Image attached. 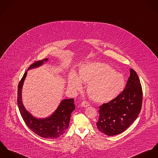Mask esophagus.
<instances>
[{"instance_id": "esophagus-1", "label": "esophagus", "mask_w": 158, "mask_h": 158, "mask_svg": "<svg viewBox=\"0 0 158 158\" xmlns=\"http://www.w3.org/2000/svg\"><path fill=\"white\" fill-rule=\"evenodd\" d=\"M81 106H82L83 107H87V106H89V102H88L87 101H84L82 102Z\"/></svg>"}]
</instances>
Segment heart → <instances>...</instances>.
<instances>
[{
  "label": "heart",
  "instance_id": "obj_1",
  "mask_svg": "<svg viewBox=\"0 0 158 158\" xmlns=\"http://www.w3.org/2000/svg\"><path fill=\"white\" fill-rule=\"evenodd\" d=\"M82 82L88 84V96L97 102H108L117 98L125 87L123 74L116 72L109 65L91 63L82 65L78 76L72 73L69 77V86L72 90L82 88Z\"/></svg>",
  "mask_w": 158,
  "mask_h": 158
}]
</instances>
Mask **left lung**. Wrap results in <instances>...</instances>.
<instances>
[{
    "label": "left lung",
    "mask_w": 158,
    "mask_h": 158,
    "mask_svg": "<svg viewBox=\"0 0 158 158\" xmlns=\"http://www.w3.org/2000/svg\"><path fill=\"white\" fill-rule=\"evenodd\" d=\"M142 89L135 71L130 69L125 89L115 99L99 106L98 130L108 136H114L127 130L139 114Z\"/></svg>",
    "instance_id": "8db88e82"
}]
</instances>
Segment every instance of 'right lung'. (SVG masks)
<instances>
[{"label": "right lung", "mask_w": 158, "mask_h": 158, "mask_svg": "<svg viewBox=\"0 0 158 158\" xmlns=\"http://www.w3.org/2000/svg\"><path fill=\"white\" fill-rule=\"evenodd\" d=\"M47 62L48 59L36 61L28 68L30 69L40 67ZM27 72H25L18 85V105L20 114L28 127L38 136L55 139L63 135L69 128L71 114L75 109L74 99L62 100L53 114L46 118L37 119L31 115L24 107L22 101V89Z\"/></svg>", "instance_id": "1"}]
</instances>
